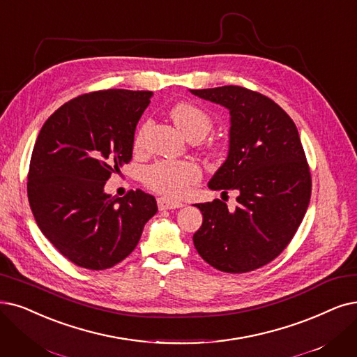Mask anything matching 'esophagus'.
Instances as JSON below:
<instances>
[{
	"mask_svg": "<svg viewBox=\"0 0 357 357\" xmlns=\"http://www.w3.org/2000/svg\"><path fill=\"white\" fill-rule=\"evenodd\" d=\"M184 206L183 204L180 202H174V201H168V199L165 197H160L158 199V208L161 211H165V209H177V208H181Z\"/></svg>",
	"mask_w": 357,
	"mask_h": 357,
	"instance_id": "obj_1",
	"label": "esophagus"
}]
</instances>
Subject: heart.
<instances>
[{"label":"heart","mask_w":357,"mask_h":357,"mask_svg":"<svg viewBox=\"0 0 357 357\" xmlns=\"http://www.w3.org/2000/svg\"><path fill=\"white\" fill-rule=\"evenodd\" d=\"M169 116L181 133L188 137L196 136L202 139L212 127L208 112L190 102L176 104L171 108ZM148 127L149 123L142 126L135 140L136 146L144 145ZM199 178H201V169L190 161H160L148 167L145 171V183L148 186L169 199L183 197Z\"/></svg>","instance_id":"b5f03b06"}]
</instances>
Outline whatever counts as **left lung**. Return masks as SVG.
<instances>
[{
  "instance_id": "left-lung-1",
  "label": "left lung",
  "mask_w": 357,
  "mask_h": 357,
  "mask_svg": "<svg viewBox=\"0 0 357 357\" xmlns=\"http://www.w3.org/2000/svg\"><path fill=\"white\" fill-rule=\"evenodd\" d=\"M230 114L228 152L208 183L236 190L237 206L197 204L202 227L193 234L197 253L222 273L261 268L286 249L310 199V173L297 127L273 99L240 86L189 89Z\"/></svg>"
}]
</instances>
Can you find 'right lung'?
I'll use <instances>...</instances> for the list:
<instances>
[{
    "label": "right lung",
    "mask_w": 357,
    "mask_h": 357,
    "mask_svg": "<svg viewBox=\"0 0 357 357\" xmlns=\"http://www.w3.org/2000/svg\"><path fill=\"white\" fill-rule=\"evenodd\" d=\"M149 91L108 89L77 96L42 126L31 158L27 196L39 230L73 264L107 269L137 246L158 206L142 190L105 192L132 160L136 126Z\"/></svg>",
    "instance_id": "obj_1"
}]
</instances>
